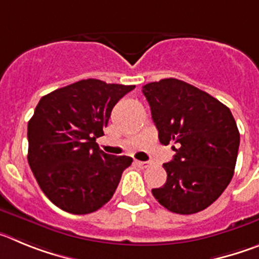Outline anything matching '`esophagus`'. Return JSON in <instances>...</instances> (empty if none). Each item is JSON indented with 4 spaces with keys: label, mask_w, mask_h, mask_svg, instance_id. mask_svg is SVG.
<instances>
[{
    "label": "esophagus",
    "mask_w": 259,
    "mask_h": 259,
    "mask_svg": "<svg viewBox=\"0 0 259 259\" xmlns=\"http://www.w3.org/2000/svg\"><path fill=\"white\" fill-rule=\"evenodd\" d=\"M135 164L138 165L139 167H142V169H146V167L150 166L151 162L150 161H138V160H137V161H135Z\"/></svg>",
    "instance_id": "obj_1"
}]
</instances>
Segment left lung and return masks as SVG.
I'll list each match as a JSON object with an SVG mask.
<instances>
[{"label": "left lung", "instance_id": "8db88e82", "mask_svg": "<svg viewBox=\"0 0 259 259\" xmlns=\"http://www.w3.org/2000/svg\"><path fill=\"white\" fill-rule=\"evenodd\" d=\"M160 143L173 144L164 164L166 183L152 195L167 210L193 214L206 209L231 182L240 133L231 111L195 86L164 78L143 86Z\"/></svg>", "mask_w": 259, "mask_h": 259}]
</instances>
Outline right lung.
<instances>
[{"mask_svg": "<svg viewBox=\"0 0 259 259\" xmlns=\"http://www.w3.org/2000/svg\"><path fill=\"white\" fill-rule=\"evenodd\" d=\"M134 85L88 78L41 98L28 122V162L48 199L62 210L89 214L113 196L132 157L99 150L111 112Z\"/></svg>", "mask_w": 259, "mask_h": 259, "instance_id": "1", "label": "right lung"}]
</instances>
